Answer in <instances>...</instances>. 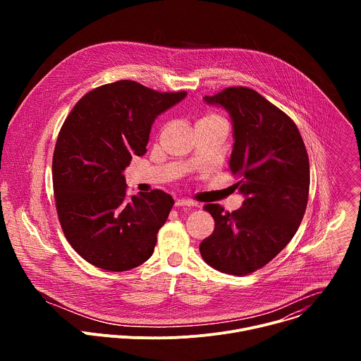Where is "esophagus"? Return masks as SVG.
Segmentation results:
<instances>
[{"instance_id": "34e87169", "label": "esophagus", "mask_w": 361, "mask_h": 361, "mask_svg": "<svg viewBox=\"0 0 361 361\" xmlns=\"http://www.w3.org/2000/svg\"><path fill=\"white\" fill-rule=\"evenodd\" d=\"M194 205H197V204L190 200H184V198L176 201V207H194Z\"/></svg>"}]
</instances>
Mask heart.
<instances>
[{"label": "heart", "mask_w": 361, "mask_h": 361, "mask_svg": "<svg viewBox=\"0 0 361 361\" xmlns=\"http://www.w3.org/2000/svg\"><path fill=\"white\" fill-rule=\"evenodd\" d=\"M213 118H220V117H217V116H207V117H204L201 120H213Z\"/></svg>", "instance_id": "obj_1"}]
</instances>
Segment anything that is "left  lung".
I'll return each mask as SVG.
<instances>
[{
    "mask_svg": "<svg viewBox=\"0 0 361 361\" xmlns=\"http://www.w3.org/2000/svg\"><path fill=\"white\" fill-rule=\"evenodd\" d=\"M204 101L230 114V170L241 178L235 187L245 198L233 213L205 205L216 227L200 252L213 269L245 276L270 263L294 237L307 207L310 163L294 121L257 91L230 87Z\"/></svg>",
    "mask_w": 361,
    "mask_h": 361,
    "instance_id": "obj_1",
    "label": "left lung"
}]
</instances>
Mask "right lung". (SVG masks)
Segmentation results:
<instances>
[{"mask_svg": "<svg viewBox=\"0 0 361 361\" xmlns=\"http://www.w3.org/2000/svg\"><path fill=\"white\" fill-rule=\"evenodd\" d=\"M185 95L121 80L87 92L66 118L53 157L56 207L90 264L127 271L151 257L174 200L161 190L127 198L123 173L147 152L154 120Z\"/></svg>", "mask_w": 361, "mask_h": 361, "instance_id": "add662e5", "label": "right lung"}]
</instances>
